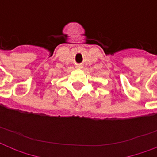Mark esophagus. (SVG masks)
I'll return each instance as SVG.
<instances>
[{"instance_id":"34e87169","label":"esophagus","mask_w":157,"mask_h":157,"mask_svg":"<svg viewBox=\"0 0 157 157\" xmlns=\"http://www.w3.org/2000/svg\"><path fill=\"white\" fill-rule=\"evenodd\" d=\"M76 68H82V66H81V65H77V66H76Z\"/></svg>"}]
</instances>
